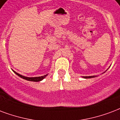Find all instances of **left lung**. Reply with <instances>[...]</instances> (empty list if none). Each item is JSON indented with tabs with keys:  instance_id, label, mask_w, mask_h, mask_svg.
Listing matches in <instances>:
<instances>
[{
	"instance_id": "obj_1",
	"label": "left lung",
	"mask_w": 120,
	"mask_h": 120,
	"mask_svg": "<svg viewBox=\"0 0 120 120\" xmlns=\"http://www.w3.org/2000/svg\"><path fill=\"white\" fill-rule=\"evenodd\" d=\"M93 77H94V76H86V77H84V78H85V79L93 78Z\"/></svg>"
}]
</instances>
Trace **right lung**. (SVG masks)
<instances>
[{"label": "right lung", "mask_w": 120, "mask_h": 120, "mask_svg": "<svg viewBox=\"0 0 120 120\" xmlns=\"http://www.w3.org/2000/svg\"><path fill=\"white\" fill-rule=\"evenodd\" d=\"M14 73H15V74L17 75L18 76H19L20 77H21V78L24 79H26V80H29V81H33V82H39L40 80H43L47 74L43 76H41V77H24L23 75H20L19 74H18L17 72H15V71H14Z\"/></svg>", "instance_id": "obj_1"}]
</instances>
